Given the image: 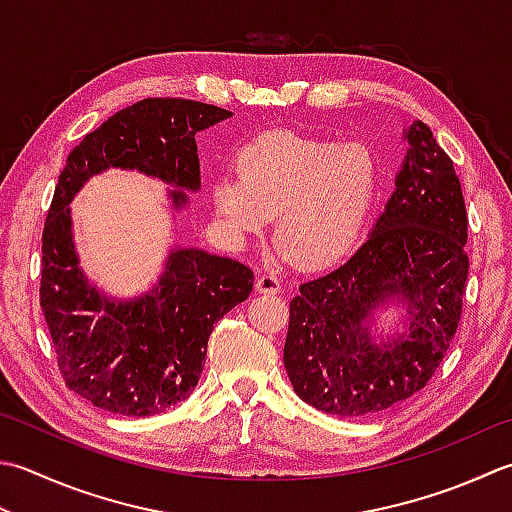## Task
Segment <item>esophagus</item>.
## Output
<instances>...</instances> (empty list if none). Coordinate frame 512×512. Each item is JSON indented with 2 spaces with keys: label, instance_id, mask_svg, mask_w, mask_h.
Listing matches in <instances>:
<instances>
[{
  "label": "esophagus",
  "instance_id": "obj_1",
  "mask_svg": "<svg viewBox=\"0 0 512 512\" xmlns=\"http://www.w3.org/2000/svg\"><path fill=\"white\" fill-rule=\"evenodd\" d=\"M255 290L264 295H277L279 290H282V284H279V279L275 275H259L255 282Z\"/></svg>",
  "mask_w": 512,
  "mask_h": 512
}]
</instances>
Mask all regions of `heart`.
<instances>
[{"label": "heart", "instance_id": "b5f03b06", "mask_svg": "<svg viewBox=\"0 0 512 512\" xmlns=\"http://www.w3.org/2000/svg\"><path fill=\"white\" fill-rule=\"evenodd\" d=\"M237 177L213 184V206L237 239L275 217L277 257L328 268L353 253L373 210L379 168L362 144L264 133L239 150Z\"/></svg>", "mask_w": 512, "mask_h": 512}]
</instances>
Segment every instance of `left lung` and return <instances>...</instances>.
I'll list each match as a JSON object with an SVG mask.
<instances>
[{"mask_svg": "<svg viewBox=\"0 0 512 512\" xmlns=\"http://www.w3.org/2000/svg\"><path fill=\"white\" fill-rule=\"evenodd\" d=\"M404 139L395 190L366 242L290 302L286 373L295 393L328 415H375L422 390L462 315V184L424 122L404 128ZM390 305L403 317L382 336L378 310Z\"/></svg>", "mask_w": 512, "mask_h": 512, "instance_id": "8db88e82", "label": "left lung"}]
</instances>
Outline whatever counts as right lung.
Listing matches in <instances>:
<instances>
[{
    "instance_id": "add662e5",
    "label": "right lung",
    "mask_w": 512,
    "mask_h": 512,
    "mask_svg": "<svg viewBox=\"0 0 512 512\" xmlns=\"http://www.w3.org/2000/svg\"><path fill=\"white\" fill-rule=\"evenodd\" d=\"M228 117L193 99H142L88 133L59 175L39 302L66 386L108 413L146 417L184 402L202 377L215 324L248 299L255 277L235 259L175 244L148 290L108 295L79 266L70 202L90 177L122 168L164 182L170 208H186V193L202 186L195 135Z\"/></svg>"
}]
</instances>
